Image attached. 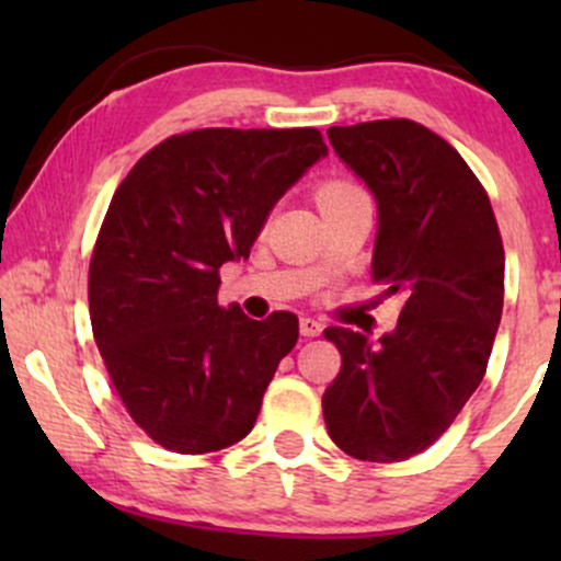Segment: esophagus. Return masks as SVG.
<instances>
[{"label":"esophagus","mask_w":561,"mask_h":561,"mask_svg":"<svg viewBox=\"0 0 561 561\" xmlns=\"http://www.w3.org/2000/svg\"><path fill=\"white\" fill-rule=\"evenodd\" d=\"M321 332H324V324H321L319 319H313V317H302L300 319V334H302V337H319Z\"/></svg>","instance_id":"esophagus-1"}]
</instances>
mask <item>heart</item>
Returning a JSON list of instances; mask_svg holds the SVG:
<instances>
[{"label":"heart","instance_id":"b5f03b06","mask_svg":"<svg viewBox=\"0 0 561 561\" xmlns=\"http://www.w3.org/2000/svg\"><path fill=\"white\" fill-rule=\"evenodd\" d=\"M366 197L364 186L353 179H327L317 186V203L319 208H327V205L347 203V199Z\"/></svg>","mask_w":561,"mask_h":561}]
</instances>
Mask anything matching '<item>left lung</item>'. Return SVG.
I'll use <instances>...</instances> for the list:
<instances>
[{
  "label": "left lung",
  "instance_id": "1",
  "mask_svg": "<svg viewBox=\"0 0 561 561\" xmlns=\"http://www.w3.org/2000/svg\"><path fill=\"white\" fill-rule=\"evenodd\" d=\"M340 158L379 208L371 279L401 295L398 327H327L343 366L327 388V433L362 461H405L450 427L491 358L504 308V242L465 158L409 118L332 126Z\"/></svg>",
  "mask_w": 561,
  "mask_h": 561
}]
</instances>
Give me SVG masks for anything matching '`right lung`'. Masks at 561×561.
Here are the masks:
<instances>
[{
	"mask_svg": "<svg viewBox=\"0 0 561 561\" xmlns=\"http://www.w3.org/2000/svg\"><path fill=\"white\" fill-rule=\"evenodd\" d=\"M327 156L319 128H195L118 184L89 261L94 343L128 416L173 454L234 446L259 420L298 317L218 306L285 192Z\"/></svg>",
	"mask_w": 561,
	"mask_h": 561,
	"instance_id": "add662e5",
	"label": "right lung"
}]
</instances>
